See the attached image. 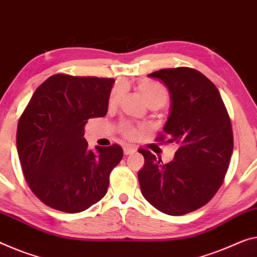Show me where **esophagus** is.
Masks as SVG:
<instances>
[{
	"label": "esophagus",
	"instance_id": "esophagus-1",
	"mask_svg": "<svg viewBox=\"0 0 257 257\" xmlns=\"http://www.w3.org/2000/svg\"><path fill=\"white\" fill-rule=\"evenodd\" d=\"M134 152H136V148L131 147V146H125V147H124L125 155H130V154H133Z\"/></svg>",
	"mask_w": 257,
	"mask_h": 257
}]
</instances>
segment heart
Masks as SVG:
<instances>
[{"mask_svg": "<svg viewBox=\"0 0 257 257\" xmlns=\"http://www.w3.org/2000/svg\"><path fill=\"white\" fill-rule=\"evenodd\" d=\"M139 89L140 92L144 95L146 102H147L148 105H164L165 102L168 101V90L164 86L156 81L152 80H142L139 84ZM125 90V85L124 84H118L113 87L111 95L109 98V104L110 105H116L119 100L123 96ZM121 133L124 134L126 138H130V139H134L139 136V128H137L136 126H133L131 123H127V121H124L121 124Z\"/></svg>", "mask_w": 257, "mask_h": 257, "instance_id": "1", "label": "heart"}]
</instances>
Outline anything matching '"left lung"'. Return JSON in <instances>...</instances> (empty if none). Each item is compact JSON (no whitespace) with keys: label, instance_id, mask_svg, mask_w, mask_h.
I'll use <instances>...</instances> for the list:
<instances>
[{"label":"left lung","instance_id":"8db88e82","mask_svg":"<svg viewBox=\"0 0 257 257\" xmlns=\"http://www.w3.org/2000/svg\"><path fill=\"white\" fill-rule=\"evenodd\" d=\"M148 77L167 85L171 96L164 133L156 140L179 148L167 164L140 148L145 165L138 178L153 207L181 216L207 204L222 186L233 152L231 119L218 89L197 70L163 69Z\"/></svg>","mask_w":257,"mask_h":257}]
</instances>
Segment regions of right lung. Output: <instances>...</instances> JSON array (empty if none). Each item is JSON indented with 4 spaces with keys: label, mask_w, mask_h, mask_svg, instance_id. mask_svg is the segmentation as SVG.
<instances>
[{
    "label": "right lung",
    "mask_w": 257,
    "mask_h": 257,
    "mask_svg": "<svg viewBox=\"0 0 257 257\" xmlns=\"http://www.w3.org/2000/svg\"><path fill=\"white\" fill-rule=\"evenodd\" d=\"M115 79L54 74L35 89L17 127L24 177L35 196L68 214L84 211L105 195L109 176L123 159L119 145L90 151L89 118L104 117Z\"/></svg>",
    "instance_id": "add662e5"
}]
</instances>
